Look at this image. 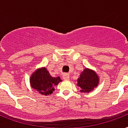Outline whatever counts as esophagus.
I'll return each instance as SVG.
<instances>
[{"label": "esophagus", "mask_w": 128, "mask_h": 128, "mask_svg": "<svg viewBox=\"0 0 128 128\" xmlns=\"http://www.w3.org/2000/svg\"><path fill=\"white\" fill-rule=\"evenodd\" d=\"M63 79L64 80H69V75L68 73H65L63 75Z\"/></svg>", "instance_id": "esophagus-1"}]
</instances>
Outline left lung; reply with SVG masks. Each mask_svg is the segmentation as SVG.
Listing matches in <instances>:
<instances>
[{"label":"left lung","mask_w":128,"mask_h":128,"mask_svg":"<svg viewBox=\"0 0 128 128\" xmlns=\"http://www.w3.org/2000/svg\"><path fill=\"white\" fill-rule=\"evenodd\" d=\"M77 82V86L80 88V92L90 93L98 87L100 84V78L96 71L86 68L82 71Z\"/></svg>","instance_id":"1"}]
</instances>
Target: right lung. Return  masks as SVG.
Returning a JSON list of instances; mask_svg holds the SVG:
<instances>
[{
	"label": "right lung",
	"instance_id": "1",
	"mask_svg": "<svg viewBox=\"0 0 128 128\" xmlns=\"http://www.w3.org/2000/svg\"><path fill=\"white\" fill-rule=\"evenodd\" d=\"M61 82L59 77H52L44 67L36 69L30 78L31 88L41 95L46 96L53 94L55 86Z\"/></svg>",
	"mask_w": 128,
	"mask_h": 128
}]
</instances>
